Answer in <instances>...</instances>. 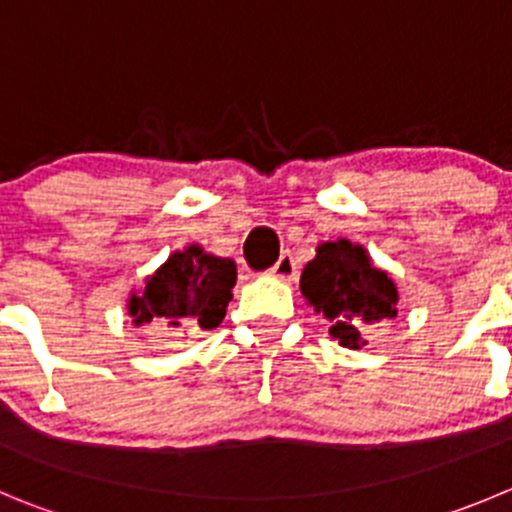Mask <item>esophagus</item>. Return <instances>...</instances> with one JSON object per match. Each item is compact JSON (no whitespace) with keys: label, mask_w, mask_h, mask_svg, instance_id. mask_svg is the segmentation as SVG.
<instances>
[{"label":"esophagus","mask_w":512,"mask_h":512,"mask_svg":"<svg viewBox=\"0 0 512 512\" xmlns=\"http://www.w3.org/2000/svg\"><path fill=\"white\" fill-rule=\"evenodd\" d=\"M271 274H274L276 279H284V281L296 279V274H299V271H296V259H294V256H291L289 251L281 253L279 261H276L274 269H271Z\"/></svg>","instance_id":"1"}]
</instances>
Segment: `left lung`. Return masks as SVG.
I'll return each mask as SVG.
<instances>
[{"instance_id":"obj_1","label":"left lung","mask_w":512,"mask_h":512,"mask_svg":"<svg viewBox=\"0 0 512 512\" xmlns=\"http://www.w3.org/2000/svg\"><path fill=\"white\" fill-rule=\"evenodd\" d=\"M301 294L329 321V334L349 349L364 347L372 326L397 316L394 281L372 264L359 243L347 238L316 248V259L301 274Z\"/></svg>"}]
</instances>
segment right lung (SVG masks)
<instances>
[{
  "instance_id": "right-lung-1",
  "label": "right lung",
  "mask_w": 512,
  "mask_h": 512,
  "mask_svg": "<svg viewBox=\"0 0 512 512\" xmlns=\"http://www.w3.org/2000/svg\"><path fill=\"white\" fill-rule=\"evenodd\" d=\"M233 286L236 264L191 243L170 253L168 261L145 279L143 291L130 294L128 314L135 326L216 329L226 316Z\"/></svg>"
}]
</instances>
